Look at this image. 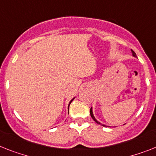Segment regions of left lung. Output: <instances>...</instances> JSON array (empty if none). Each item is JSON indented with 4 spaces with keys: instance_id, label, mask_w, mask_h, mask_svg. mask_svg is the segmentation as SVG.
Returning a JSON list of instances; mask_svg holds the SVG:
<instances>
[{
    "instance_id": "1",
    "label": "left lung",
    "mask_w": 156,
    "mask_h": 156,
    "mask_svg": "<svg viewBox=\"0 0 156 156\" xmlns=\"http://www.w3.org/2000/svg\"><path fill=\"white\" fill-rule=\"evenodd\" d=\"M132 52H133V56H135V57H136V53H135L134 51H133V50H132ZM90 116H91V117H92L93 118V120H94V121H96L97 123H98V124H101V123H99L98 121V120H96V119H95V117H94V114H93V111H92V108H90ZM105 126V125H104Z\"/></svg>"
}]
</instances>
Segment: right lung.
<instances>
[{
	"mask_svg": "<svg viewBox=\"0 0 156 156\" xmlns=\"http://www.w3.org/2000/svg\"><path fill=\"white\" fill-rule=\"evenodd\" d=\"M73 100H74V98H73V99H72V100H71V101H70V103H69V106H70V103H71V102H72V101H73Z\"/></svg>",
	"mask_w": 156,
	"mask_h": 156,
	"instance_id": "add662e5",
	"label": "right lung"
}]
</instances>
